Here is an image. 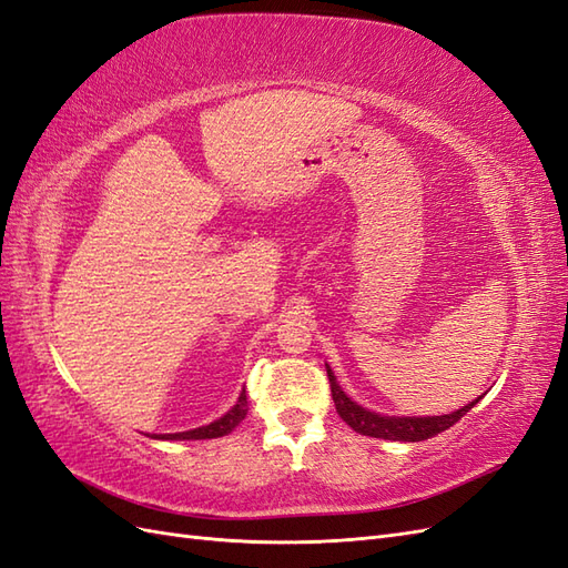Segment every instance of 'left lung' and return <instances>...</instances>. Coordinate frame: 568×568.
Segmentation results:
<instances>
[{"mask_svg":"<svg viewBox=\"0 0 568 568\" xmlns=\"http://www.w3.org/2000/svg\"><path fill=\"white\" fill-rule=\"evenodd\" d=\"M328 372V384H331V396L333 403H336V413L343 417L345 425H351L357 434L365 436H374V439H388V442H425L432 439V436L446 432L448 427H454L458 419L468 413L470 408L479 403V398H475L473 403L463 405L460 410H454L448 415H427V417H398V415H382L362 408L351 396L345 394L341 388L336 374L326 365Z\"/></svg>","mask_w":568,"mask_h":568,"instance_id":"1","label":"left lung"}]
</instances>
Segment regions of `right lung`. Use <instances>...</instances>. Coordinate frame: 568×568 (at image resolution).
Returning <instances> with one entry per match:
<instances>
[{
	"instance_id": "obj_1",
	"label": "right lung",
	"mask_w": 568,
	"mask_h": 568,
	"mask_svg": "<svg viewBox=\"0 0 568 568\" xmlns=\"http://www.w3.org/2000/svg\"><path fill=\"white\" fill-rule=\"evenodd\" d=\"M246 394L242 388V394L237 398V403L223 415L213 419L211 425H203L196 429H186V432H174V434H153V439H163V442H189V439H217V436H225L232 429H235L242 419L246 417Z\"/></svg>"
}]
</instances>
